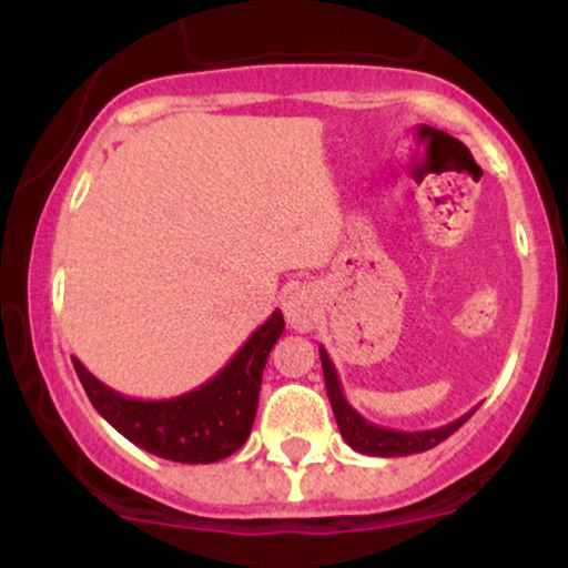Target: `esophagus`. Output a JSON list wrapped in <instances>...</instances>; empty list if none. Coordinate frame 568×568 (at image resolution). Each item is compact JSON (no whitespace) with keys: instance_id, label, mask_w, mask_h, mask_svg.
<instances>
[{"instance_id":"obj_1","label":"esophagus","mask_w":568,"mask_h":568,"mask_svg":"<svg viewBox=\"0 0 568 568\" xmlns=\"http://www.w3.org/2000/svg\"><path fill=\"white\" fill-rule=\"evenodd\" d=\"M283 312H285V321L293 331H312L317 317V302L310 291L304 288H293L291 293H285L283 298Z\"/></svg>"}]
</instances>
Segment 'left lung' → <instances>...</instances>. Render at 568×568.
I'll list each match as a JSON object with an SVG mask.
<instances>
[{
  "label": "left lung",
  "mask_w": 568,
  "mask_h": 568,
  "mask_svg": "<svg viewBox=\"0 0 568 568\" xmlns=\"http://www.w3.org/2000/svg\"><path fill=\"white\" fill-rule=\"evenodd\" d=\"M321 361H323L325 389H328V400H331V408H334L338 433H342V438L347 440V446H352L355 452H361V454L408 456V454L427 452V448L438 446V443L446 440L448 435H454L456 429H459L473 416V410H470V414L454 419L452 425H443L438 429H422V433H403V429H387L379 425H371L366 416L357 414V410L347 403L334 363H331L328 352H325L323 347H321Z\"/></svg>",
  "instance_id": "8db88e82"
}]
</instances>
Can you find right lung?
Masks as SVG:
<instances>
[{"instance_id": "right-lung-1", "label": "right lung", "mask_w": 568, "mask_h": 568, "mask_svg": "<svg viewBox=\"0 0 568 568\" xmlns=\"http://www.w3.org/2000/svg\"><path fill=\"white\" fill-rule=\"evenodd\" d=\"M283 331V312L275 310L213 379L168 400L128 397L95 379L77 357L71 363L93 408L130 443L181 465H211L251 435L266 357Z\"/></svg>"}]
</instances>
